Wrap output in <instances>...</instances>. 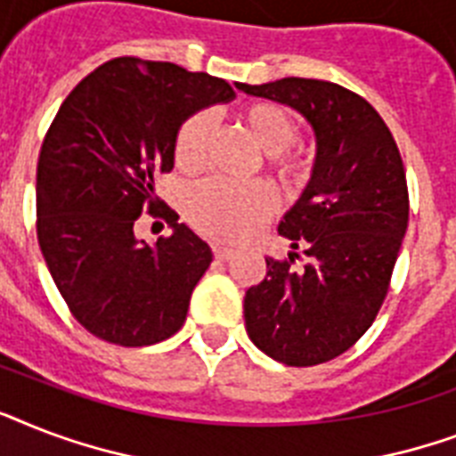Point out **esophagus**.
<instances>
[{"mask_svg":"<svg viewBox=\"0 0 456 456\" xmlns=\"http://www.w3.org/2000/svg\"><path fill=\"white\" fill-rule=\"evenodd\" d=\"M213 256L217 260H229V257L234 256V250L227 248V246H220V243H213Z\"/></svg>","mask_w":456,"mask_h":456,"instance_id":"34e87169","label":"esophagus"}]
</instances>
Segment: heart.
Returning <instances> with one entry per match:
<instances>
[{
	"instance_id": "1",
	"label": "heart",
	"mask_w": 456,
	"mask_h": 456,
	"mask_svg": "<svg viewBox=\"0 0 456 456\" xmlns=\"http://www.w3.org/2000/svg\"><path fill=\"white\" fill-rule=\"evenodd\" d=\"M239 123L263 149V165L286 191H296L312 177L310 153L293 146L298 137L296 118L279 103L257 102L239 110ZM210 120L193 113L179 125L172 139V156L182 172H199L206 163ZM186 220L203 236L217 241H241L250 236L274 210V193L265 182L232 184L224 179H206L186 196Z\"/></svg>"
}]
</instances>
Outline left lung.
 <instances>
[{
  "label": "left lung",
  "instance_id": "obj_1",
  "mask_svg": "<svg viewBox=\"0 0 456 456\" xmlns=\"http://www.w3.org/2000/svg\"><path fill=\"white\" fill-rule=\"evenodd\" d=\"M236 87L296 109L317 137L310 184L279 224L293 253L267 257L243 298L246 331L265 354L314 367L353 347L388 296L410 220L403 158L374 106L336 82Z\"/></svg>",
  "mask_w": 456,
  "mask_h": 456
}]
</instances>
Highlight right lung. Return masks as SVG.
<instances>
[{
    "instance_id": "add662e5",
    "label": "right lung",
    "mask_w": 456,
    "mask_h": 456,
    "mask_svg": "<svg viewBox=\"0 0 456 456\" xmlns=\"http://www.w3.org/2000/svg\"><path fill=\"white\" fill-rule=\"evenodd\" d=\"M232 85L165 61L120 56L89 73L61 103L37 163V241L59 293L92 336L153 346L182 329L213 250L153 191L175 165L186 118L229 102ZM142 212L173 227L139 242Z\"/></svg>"
}]
</instances>
